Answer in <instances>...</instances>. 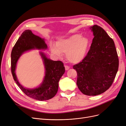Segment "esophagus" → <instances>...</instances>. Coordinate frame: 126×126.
I'll return each instance as SVG.
<instances>
[{"label": "esophagus", "mask_w": 126, "mask_h": 126, "mask_svg": "<svg viewBox=\"0 0 126 126\" xmlns=\"http://www.w3.org/2000/svg\"><path fill=\"white\" fill-rule=\"evenodd\" d=\"M64 67H65V69H66V70H69V68H70V67H69V66H64Z\"/></svg>", "instance_id": "obj_1"}]
</instances>
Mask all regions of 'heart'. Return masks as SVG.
Here are the masks:
<instances>
[{"mask_svg": "<svg viewBox=\"0 0 126 126\" xmlns=\"http://www.w3.org/2000/svg\"><path fill=\"white\" fill-rule=\"evenodd\" d=\"M90 47L88 38L75 33L66 38H60L56 42V45L51 43L50 49L56 56L60 57L66 54V58L72 63H78L84 60Z\"/></svg>", "mask_w": 126, "mask_h": 126, "instance_id": "b5f03b06", "label": "heart"}]
</instances>
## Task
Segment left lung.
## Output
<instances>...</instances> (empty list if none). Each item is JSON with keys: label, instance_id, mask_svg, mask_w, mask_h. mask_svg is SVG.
Returning a JSON list of instances; mask_svg holds the SVG:
<instances>
[{"label": "left lung", "instance_id": "1", "mask_svg": "<svg viewBox=\"0 0 126 126\" xmlns=\"http://www.w3.org/2000/svg\"><path fill=\"white\" fill-rule=\"evenodd\" d=\"M94 36L90 49L82 62L74 66L77 85L87 96L104 93L111 86L119 66L115 43L100 26L90 27Z\"/></svg>", "mask_w": 126, "mask_h": 126}]
</instances>
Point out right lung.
I'll list each match as a JSON object with an SVG mask.
<instances>
[{
    "mask_svg": "<svg viewBox=\"0 0 126 126\" xmlns=\"http://www.w3.org/2000/svg\"><path fill=\"white\" fill-rule=\"evenodd\" d=\"M47 48L45 39L35 35L32 30H26L19 38L11 54V73L15 81L27 96L40 101L50 99L57 94L59 81L65 72L63 63L60 61L51 60L44 52L39 51L45 70V76L39 86L33 88H27L21 84L16 76V69L18 60L25 52L32 50H46Z\"/></svg>",
    "mask_w": 126,
    "mask_h": 126,
    "instance_id": "add662e5",
    "label": "right lung"
}]
</instances>
